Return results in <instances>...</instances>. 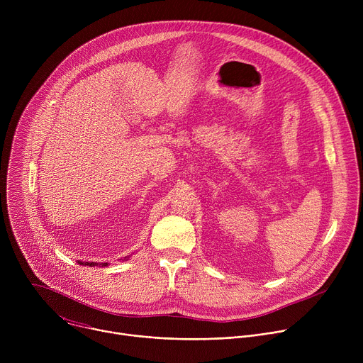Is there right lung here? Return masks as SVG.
I'll return each instance as SVG.
<instances>
[{"label":"right lung","instance_id":"add662e5","mask_svg":"<svg viewBox=\"0 0 363 363\" xmlns=\"http://www.w3.org/2000/svg\"><path fill=\"white\" fill-rule=\"evenodd\" d=\"M79 264H82V266H89V267H91V266H94V264H97V263H89V262H77ZM103 266H108V263H101V267Z\"/></svg>","mask_w":363,"mask_h":363}]
</instances>
